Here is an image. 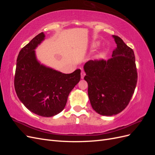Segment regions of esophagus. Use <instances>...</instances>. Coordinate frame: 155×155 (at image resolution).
Instances as JSON below:
<instances>
[{"label": "esophagus", "mask_w": 155, "mask_h": 155, "mask_svg": "<svg viewBox=\"0 0 155 155\" xmlns=\"http://www.w3.org/2000/svg\"><path fill=\"white\" fill-rule=\"evenodd\" d=\"M85 72H84V71H81V78L82 79H83L84 77H85Z\"/></svg>", "instance_id": "esophagus-1"}]
</instances>
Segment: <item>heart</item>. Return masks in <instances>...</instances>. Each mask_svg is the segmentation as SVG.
I'll return each mask as SVG.
<instances>
[{"instance_id":"obj_1","label":"heart","mask_w":155,"mask_h":155,"mask_svg":"<svg viewBox=\"0 0 155 155\" xmlns=\"http://www.w3.org/2000/svg\"><path fill=\"white\" fill-rule=\"evenodd\" d=\"M105 52H101L99 55H98V58H105Z\"/></svg>"}]
</instances>
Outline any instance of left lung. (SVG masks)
Here are the masks:
<instances>
[{
  "mask_svg": "<svg viewBox=\"0 0 155 155\" xmlns=\"http://www.w3.org/2000/svg\"><path fill=\"white\" fill-rule=\"evenodd\" d=\"M112 37L117 47L112 58L107 61L90 60L83 67L91 106L103 116L116 115L125 109L138 79L133 49L118 36Z\"/></svg>",
  "mask_w": 155,
  "mask_h": 155,
  "instance_id": "obj_1",
  "label": "left lung"
}]
</instances>
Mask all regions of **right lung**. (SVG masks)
Returning a JSON list of instances; mask_svg holds the SVG:
<instances>
[{
    "label": "right lung",
    "instance_id": "right-lung-1",
    "mask_svg": "<svg viewBox=\"0 0 155 155\" xmlns=\"http://www.w3.org/2000/svg\"><path fill=\"white\" fill-rule=\"evenodd\" d=\"M45 37L41 32L21 50L14 86L18 99L28 109L41 116L51 117L64 109L70 92L80 81L81 70L63 74L41 64L35 49Z\"/></svg>",
    "mask_w": 155,
    "mask_h": 155
}]
</instances>
